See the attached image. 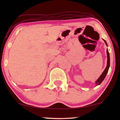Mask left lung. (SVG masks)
I'll use <instances>...</instances> for the list:
<instances>
[{
  "instance_id": "left-lung-1",
  "label": "left lung",
  "mask_w": 120,
  "mask_h": 120,
  "mask_svg": "<svg viewBox=\"0 0 120 120\" xmlns=\"http://www.w3.org/2000/svg\"><path fill=\"white\" fill-rule=\"evenodd\" d=\"M104 42H105V43H106V45L107 46V44L106 41L104 40ZM107 67L105 69V70H104L103 73L101 74V75L100 76V77L98 78V79L97 80V81H96V86L100 85V84L102 82V81L104 80V79H105L107 74V73H108L109 67H110V57H109L110 56H109V53L108 49H107Z\"/></svg>"
}]
</instances>
